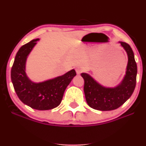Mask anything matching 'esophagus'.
<instances>
[{
	"label": "esophagus",
	"mask_w": 146,
	"mask_h": 146,
	"mask_svg": "<svg viewBox=\"0 0 146 146\" xmlns=\"http://www.w3.org/2000/svg\"><path fill=\"white\" fill-rule=\"evenodd\" d=\"M75 71H76L77 74H78V75H80V73H82V72L83 71L82 69V68H80V67H77L76 68H75Z\"/></svg>",
	"instance_id": "esophagus-1"
}]
</instances>
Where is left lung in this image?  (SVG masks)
Here are the masks:
<instances>
[{"instance_id":"1","label":"left lung","mask_w":146,"mask_h":146,"mask_svg":"<svg viewBox=\"0 0 146 146\" xmlns=\"http://www.w3.org/2000/svg\"><path fill=\"white\" fill-rule=\"evenodd\" d=\"M120 44L126 51L128 61L124 78L118 86L107 88L87 73L81 74L84 80V91L86 102L93 109L102 111L117 109L130 98L136 86L137 66L134 53L126 42H120Z\"/></svg>"}]
</instances>
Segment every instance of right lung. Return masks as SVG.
<instances>
[{"label":"right lung","instance_id":"obj_1","mask_svg":"<svg viewBox=\"0 0 146 146\" xmlns=\"http://www.w3.org/2000/svg\"><path fill=\"white\" fill-rule=\"evenodd\" d=\"M35 39L22 46L16 53L11 71V78L16 94L22 102L36 110H51L58 106L64 93L76 75L74 69L62 76L40 83L31 82L27 76L25 64L36 42Z\"/></svg>","mask_w":146,"mask_h":146}]
</instances>
